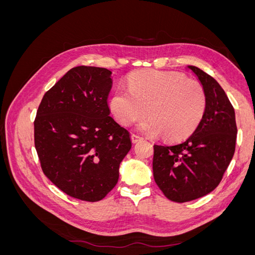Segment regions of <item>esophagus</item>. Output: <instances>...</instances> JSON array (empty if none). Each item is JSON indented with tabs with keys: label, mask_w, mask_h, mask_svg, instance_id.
Wrapping results in <instances>:
<instances>
[{
	"label": "esophagus",
	"mask_w": 255,
	"mask_h": 255,
	"mask_svg": "<svg viewBox=\"0 0 255 255\" xmlns=\"http://www.w3.org/2000/svg\"><path fill=\"white\" fill-rule=\"evenodd\" d=\"M130 139H132V141L135 143V142H138V141L142 140L143 138L140 137L139 135H137V134H132V135H130Z\"/></svg>",
	"instance_id": "34e87169"
}]
</instances>
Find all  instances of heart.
Wrapping results in <instances>:
<instances>
[{
    "instance_id": "obj_1",
    "label": "heart",
    "mask_w": 255,
    "mask_h": 255,
    "mask_svg": "<svg viewBox=\"0 0 255 255\" xmlns=\"http://www.w3.org/2000/svg\"><path fill=\"white\" fill-rule=\"evenodd\" d=\"M128 90L117 89L110 106L122 126H129L149 114L138 128L168 140L190 135L203 119L207 105L204 87L176 72L141 70L129 75Z\"/></svg>"
}]
</instances>
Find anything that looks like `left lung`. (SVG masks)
<instances>
[{
    "label": "left lung",
    "mask_w": 255,
    "mask_h": 255,
    "mask_svg": "<svg viewBox=\"0 0 255 255\" xmlns=\"http://www.w3.org/2000/svg\"><path fill=\"white\" fill-rule=\"evenodd\" d=\"M205 89L207 105L195 132L180 143L154 144L153 175L164 195L188 202L210 194L222 180L235 152V112L218 82L188 66Z\"/></svg>",
    "instance_id": "8db88e82"
}]
</instances>
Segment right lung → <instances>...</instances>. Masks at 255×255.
<instances>
[{"label":"right lung","mask_w":255,"mask_h":255,"mask_svg":"<svg viewBox=\"0 0 255 255\" xmlns=\"http://www.w3.org/2000/svg\"><path fill=\"white\" fill-rule=\"evenodd\" d=\"M112 71L79 66L45 92L34 121L43 173L70 197L102 200L116 186L132 148L128 130L111 117Z\"/></svg>","instance_id":"add662e5"}]
</instances>
